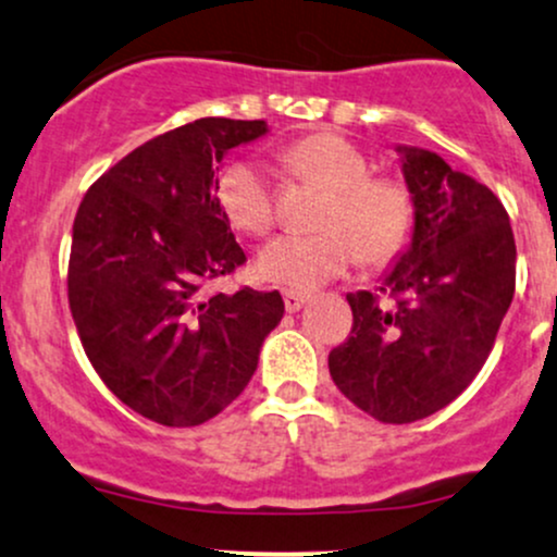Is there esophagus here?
<instances>
[{"mask_svg":"<svg viewBox=\"0 0 557 557\" xmlns=\"http://www.w3.org/2000/svg\"><path fill=\"white\" fill-rule=\"evenodd\" d=\"M283 298H285V309L290 311V314H296V311L304 309L306 300H309V296H306V293H300V290H285Z\"/></svg>","mask_w":557,"mask_h":557,"instance_id":"34e87169","label":"esophagus"}]
</instances>
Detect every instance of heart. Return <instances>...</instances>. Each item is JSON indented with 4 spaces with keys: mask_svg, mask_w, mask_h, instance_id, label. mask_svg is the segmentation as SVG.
<instances>
[{
    "mask_svg": "<svg viewBox=\"0 0 557 557\" xmlns=\"http://www.w3.org/2000/svg\"><path fill=\"white\" fill-rule=\"evenodd\" d=\"M293 175L327 190L311 235H280L261 248L257 272L264 283L311 290L356 259L385 264L408 246L417 220L411 190L395 177L369 175L372 164L354 144L319 133L285 151ZM216 201L235 230L264 235L274 222V190L267 168L253 159H235L220 172Z\"/></svg>",
    "mask_w": 557,
    "mask_h": 557,
    "instance_id": "1",
    "label": "heart"
}]
</instances>
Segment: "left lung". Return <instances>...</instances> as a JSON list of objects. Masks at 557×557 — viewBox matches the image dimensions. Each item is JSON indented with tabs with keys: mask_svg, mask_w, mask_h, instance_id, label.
Listing matches in <instances>:
<instances>
[{
	"mask_svg": "<svg viewBox=\"0 0 557 557\" xmlns=\"http://www.w3.org/2000/svg\"><path fill=\"white\" fill-rule=\"evenodd\" d=\"M398 154L417 220L380 285L395 304L348 293L354 330L330 354L337 389L385 424L432 417L471 385L516 290L500 198L434 151L398 146Z\"/></svg>",
	"mask_w": 557,
	"mask_h": 557,
	"instance_id": "8db88e82",
	"label": "left lung"
}]
</instances>
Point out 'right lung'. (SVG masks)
Returning <instances> with one entry per match:
<instances>
[{
    "instance_id": "1",
    "label": "right lung",
    "mask_w": 557,
    "mask_h": 557,
    "mask_svg": "<svg viewBox=\"0 0 557 557\" xmlns=\"http://www.w3.org/2000/svg\"><path fill=\"white\" fill-rule=\"evenodd\" d=\"M267 131L227 117L175 127L107 170L75 214L67 298L81 343L104 385L157 424L196 426L227 408L285 314L277 290L203 296L246 261L216 172Z\"/></svg>"
}]
</instances>
